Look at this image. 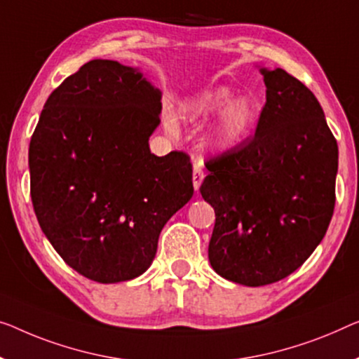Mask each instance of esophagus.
<instances>
[{
    "label": "esophagus",
    "mask_w": 359,
    "mask_h": 359,
    "mask_svg": "<svg viewBox=\"0 0 359 359\" xmlns=\"http://www.w3.org/2000/svg\"><path fill=\"white\" fill-rule=\"evenodd\" d=\"M203 179H205V170H203L200 165H195V168H194V187H195V190L200 189Z\"/></svg>",
    "instance_id": "1"
}]
</instances>
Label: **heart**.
<instances>
[{
	"instance_id": "heart-1",
	"label": "heart",
	"mask_w": 359,
	"mask_h": 359,
	"mask_svg": "<svg viewBox=\"0 0 359 359\" xmlns=\"http://www.w3.org/2000/svg\"><path fill=\"white\" fill-rule=\"evenodd\" d=\"M232 100V93L226 88L216 90L198 100L191 106L190 116L194 119H210L222 112L219 127L214 137V145L219 149H227L242 142V138L250 132L256 119V108L247 98ZM169 130H175V122H168Z\"/></svg>"
}]
</instances>
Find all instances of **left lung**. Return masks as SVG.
<instances>
[{
    "instance_id": "8db88e82",
    "label": "left lung",
    "mask_w": 359,
    "mask_h": 359,
    "mask_svg": "<svg viewBox=\"0 0 359 359\" xmlns=\"http://www.w3.org/2000/svg\"><path fill=\"white\" fill-rule=\"evenodd\" d=\"M255 135L210 158L201 196L216 212L208 256L224 279L259 287L297 271L335 206L339 147L306 85L266 71Z\"/></svg>"
}]
</instances>
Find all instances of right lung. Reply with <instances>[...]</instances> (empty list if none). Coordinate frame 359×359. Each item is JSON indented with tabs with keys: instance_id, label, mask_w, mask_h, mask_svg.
<instances>
[{
	"instance_id": "right-lung-1",
	"label": "right lung",
	"mask_w": 359,
	"mask_h": 359,
	"mask_svg": "<svg viewBox=\"0 0 359 359\" xmlns=\"http://www.w3.org/2000/svg\"><path fill=\"white\" fill-rule=\"evenodd\" d=\"M161 92L135 69L93 60L48 96L29 148L43 233L87 279H135L164 224L194 195L190 156H154Z\"/></svg>"
}]
</instances>
